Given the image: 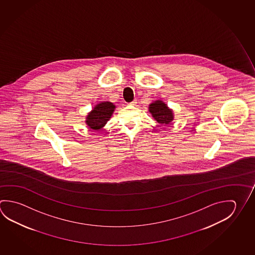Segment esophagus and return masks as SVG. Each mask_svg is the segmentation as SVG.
Here are the masks:
<instances>
[{
  "instance_id": "esophagus-1",
  "label": "esophagus",
  "mask_w": 255,
  "mask_h": 255,
  "mask_svg": "<svg viewBox=\"0 0 255 255\" xmlns=\"http://www.w3.org/2000/svg\"><path fill=\"white\" fill-rule=\"evenodd\" d=\"M137 104V100L136 99H134L133 101H131L130 103H129V105H131V106H135Z\"/></svg>"
}]
</instances>
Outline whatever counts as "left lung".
I'll list each match as a JSON object with an SVG mask.
<instances>
[{"label": "left lung", "instance_id": "1", "mask_svg": "<svg viewBox=\"0 0 255 255\" xmlns=\"http://www.w3.org/2000/svg\"><path fill=\"white\" fill-rule=\"evenodd\" d=\"M148 111L151 114L152 117L160 125H169L174 120L173 110L161 100H156L150 104Z\"/></svg>", "mask_w": 255, "mask_h": 255}]
</instances>
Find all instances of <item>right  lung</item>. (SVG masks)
Wrapping results in <instances>:
<instances>
[{"label": "right lung", "mask_w": 255, "mask_h": 255, "mask_svg": "<svg viewBox=\"0 0 255 255\" xmlns=\"http://www.w3.org/2000/svg\"><path fill=\"white\" fill-rule=\"evenodd\" d=\"M116 106L111 102L99 103L86 117V124L91 129H100L112 117Z\"/></svg>", "instance_id": "add662e5"}]
</instances>
